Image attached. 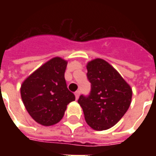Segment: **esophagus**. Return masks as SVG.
Masks as SVG:
<instances>
[{"mask_svg": "<svg viewBox=\"0 0 156 156\" xmlns=\"http://www.w3.org/2000/svg\"><path fill=\"white\" fill-rule=\"evenodd\" d=\"M75 98H76V99H78V98H79V95H80V92L79 91H76L75 92Z\"/></svg>", "mask_w": 156, "mask_h": 156, "instance_id": "1", "label": "esophagus"}]
</instances>
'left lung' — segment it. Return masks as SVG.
I'll return each instance as SVG.
<instances>
[{"label":"left lung","mask_w":156,"mask_h":156,"mask_svg":"<svg viewBox=\"0 0 156 156\" xmlns=\"http://www.w3.org/2000/svg\"><path fill=\"white\" fill-rule=\"evenodd\" d=\"M90 94L81 95L78 103L85 120L94 130L108 129L117 124L131 104L132 88L119 72L104 59L95 58L87 63Z\"/></svg>","instance_id":"8db88e82"}]
</instances>
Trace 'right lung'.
Here are the masks:
<instances>
[{
	"instance_id": "obj_1",
	"label": "right lung",
	"mask_w": 156,
	"mask_h": 156,
	"mask_svg": "<svg viewBox=\"0 0 156 156\" xmlns=\"http://www.w3.org/2000/svg\"><path fill=\"white\" fill-rule=\"evenodd\" d=\"M68 61L55 57L29 75L21 86L27 111L38 124L50 126L61 120L74 94L67 88L64 73Z\"/></svg>"
}]
</instances>
